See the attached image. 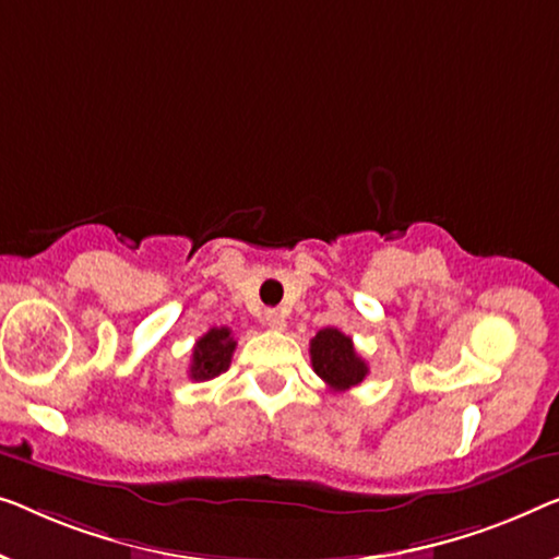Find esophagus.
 <instances>
[{
    "label": "esophagus",
    "mask_w": 559,
    "mask_h": 559,
    "mask_svg": "<svg viewBox=\"0 0 559 559\" xmlns=\"http://www.w3.org/2000/svg\"><path fill=\"white\" fill-rule=\"evenodd\" d=\"M264 322H266V328L277 330V333H282V330L287 328V318L280 310H266L264 312Z\"/></svg>",
    "instance_id": "esophagus-1"
}]
</instances>
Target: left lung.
Instances as JSON below:
<instances>
[{"mask_svg": "<svg viewBox=\"0 0 559 559\" xmlns=\"http://www.w3.org/2000/svg\"><path fill=\"white\" fill-rule=\"evenodd\" d=\"M310 360L333 391H350L368 376V362L355 353L353 340L337 328H325L310 340Z\"/></svg>", "mask_w": 559, "mask_h": 559, "instance_id": "1", "label": "left lung"}]
</instances>
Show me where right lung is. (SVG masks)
<instances>
[{"label":"right lung","instance_id":"add662e5","mask_svg":"<svg viewBox=\"0 0 559 559\" xmlns=\"http://www.w3.org/2000/svg\"><path fill=\"white\" fill-rule=\"evenodd\" d=\"M234 347H237V340L231 337L229 328H212L193 345L189 376L193 380H209L224 373L231 362Z\"/></svg>","mask_w":559,"mask_h":559}]
</instances>
